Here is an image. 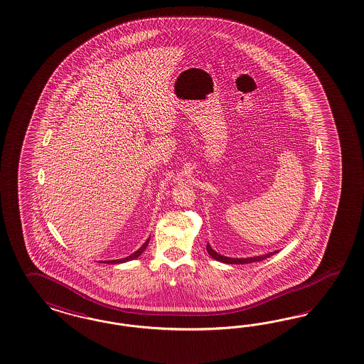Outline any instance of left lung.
I'll return each mask as SVG.
<instances>
[{
    "mask_svg": "<svg viewBox=\"0 0 364 364\" xmlns=\"http://www.w3.org/2000/svg\"><path fill=\"white\" fill-rule=\"evenodd\" d=\"M206 251H208V254L212 256L213 259H215L217 262L227 263V264H247V263L260 262V260H264V259H267L269 256L274 255V254H277V252H278V251H274V252H269V254H264V255L251 256V257H228V256L217 254L215 250L210 247V244H209V242L206 244Z\"/></svg>",
    "mask_w": 364,
    "mask_h": 364,
    "instance_id": "obj_1",
    "label": "left lung"
}]
</instances>
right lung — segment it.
I'll use <instances>...</instances> for the list:
<instances>
[{
  "label": "right lung",
  "mask_w": 364,
  "mask_h": 364,
  "mask_svg": "<svg viewBox=\"0 0 364 364\" xmlns=\"http://www.w3.org/2000/svg\"><path fill=\"white\" fill-rule=\"evenodd\" d=\"M149 237L146 240V242L135 251L132 255L127 256V257H122V259H116V260H105L104 263H107V264H120V263H125V262H129V260H134V259H137L139 256L141 255L143 252H144V250L147 248V245H149Z\"/></svg>",
  "instance_id": "right-lung-1"
}]
</instances>
